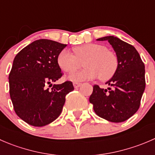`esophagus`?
<instances>
[{"label": "esophagus", "mask_w": 155, "mask_h": 155, "mask_svg": "<svg viewBox=\"0 0 155 155\" xmlns=\"http://www.w3.org/2000/svg\"><path fill=\"white\" fill-rule=\"evenodd\" d=\"M82 85V83H80V82H74L73 83V86H74L75 88H78V87H79Z\"/></svg>", "instance_id": "esophagus-1"}]
</instances>
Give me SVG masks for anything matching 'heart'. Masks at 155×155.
I'll return each mask as SVG.
<instances>
[{
	"label": "heart",
	"instance_id": "1",
	"mask_svg": "<svg viewBox=\"0 0 155 155\" xmlns=\"http://www.w3.org/2000/svg\"><path fill=\"white\" fill-rule=\"evenodd\" d=\"M74 54L68 49H63L58 56L59 67L66 73L75 71L84 62L85 69L69 75L68 79L73 82L92 80L100 76L103 81L113 76L118 68V58L106 46L97 43H87L73 48Z\"/></svg>",
	"mask_w": 155,
	"mask_h": 155
}]
</instances>
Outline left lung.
Returning <instances> with one entry per match:
<instances>
[{
    "label": "left lung",
    "mask_w": 155,
    "mask_h": 155,
    "mask_svg": "<svg viewBox=\"0 0 155 155\" xmlns=\"http://www.w3.org/2000/svg\"><path fill=\"white\" fill-rule=\"evenodd\" d=\"M108 41L118 58V68L106 84L112 87L94 85L89 98L95 113L111 122H122L134 115L140 108L145 91V65L132 45L114 36L97 39Z\"/></svg>",
    "instance_id": "1"
}]
</instances>
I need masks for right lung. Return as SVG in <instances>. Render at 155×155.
I'll use <instances>...</instances> for the list:
<instances>
[{
	"mask_svg": "<svg viewBox=\"0 0 155 155\" xmlns=\"http://www.w3.org/2000/svg\"><path fill=\"white\" fill-rule=\"evenodd\" d=\"M66 46L40 39L14 58L9 75L10 98L16 115L30 125L43 127L54 121L61 113L66 95L74 90L70 81L52 85L62 76L57 59Z\"/></svg>",
	"mask_w": 155,
	"mask_h": 155,
	"instance_id": "right-lung-1",
	"label": "right lung"
}]
</instances>
